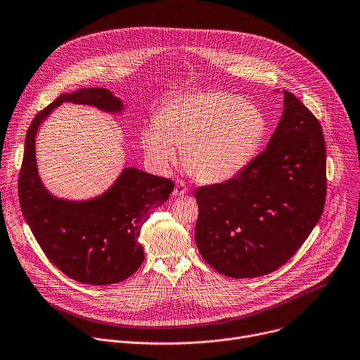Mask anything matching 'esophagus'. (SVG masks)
<instances>
[{"label": "esophagus", "instance_id": "34e87169", "mask_svg": "<svg viewBox=\"0 0 360 360\" xmlns=\"http://www.w3.org/2000/svg\"><path fill=\"white\" fill-rule=\"evenodd\" d=\"M187 193V186L183 183V181H180V180H177L176 181V186H174V191H173V195H184Z\"/></svg>", "mask_w": 360, "mask_h": 360}]
</instances>
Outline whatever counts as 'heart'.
<instances>
[{
    "label": "heart",
    "mask_w": 360,
    "mask_h": 360,
    "mask_svg": "<svg viewBox=\"0 0 360 360\" xmlns=\"http://www.w3.org/2000/svg\"><path fill=\"white\" fill-rule=\"evenodd\" d=\"M267 118L256 104L224 91L183 94L166 103L155 124L141 133V147L160 170L183 150V165L195 180L223 183L245 170L259 151Z\"/></svg>",
    "instance_id": "b5f03b06"
}]
</instances>
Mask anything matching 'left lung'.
Here are the masks:
<instances>
[{
	"label": "left lung",
	"instance_id": "obj_1",
	"mask_svg": "<svg viewBox=\"0 0 360 360\" xmlns=\"http://www.w3.org/2000/svg\"><path fill=\"white\" fill-rule=\"evenodd\" d=\"M263 153L233 179L198 187L195 245L219 273L246 278L283 266L321 219L326 144L317 118L289 91Z\"/></svg>",
	"mask_w": 360,
	"mask_h": 360
}]
</instances>
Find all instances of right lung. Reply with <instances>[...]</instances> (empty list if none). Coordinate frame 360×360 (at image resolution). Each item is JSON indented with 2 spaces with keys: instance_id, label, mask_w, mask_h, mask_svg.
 <instances>
[{
  "instance_id": "1",
  "label": "right lung",
  "mask_w": 360,
  "mask_h": 360,
  "mask_svg": "<svg viewBox=\"0 0 360 360\" xmlns=\"http://www.w3.org/2000/svg\"><path fill=\"white\" fill-rule=\"evenodd\" d=\"M63 103L86 104L118 114L123 101L107 89H78L57 97L30 124L18 179L20 206L35 240L50 262L74 281L104 286L126 281L143 263L139 242L150 213L174 188L169 179L123 169L114 184L89 200L53 195L39 179L35 137L44 120Z\"/></svg>"
}]
</instances>
